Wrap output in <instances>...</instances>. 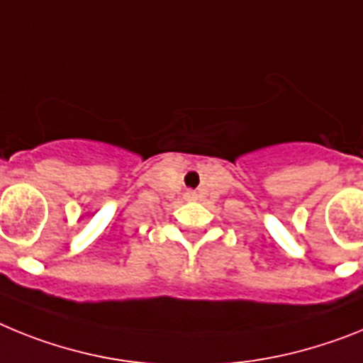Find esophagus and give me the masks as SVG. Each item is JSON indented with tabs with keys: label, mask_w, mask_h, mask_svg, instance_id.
I'll return each instance as SVG.
<instances>
[{
	"label": "esophagus",
	"mask_w": 363,
	"mask_h": 363,
	"mask_svg": "<svg viewBox=\"0 0 363 363\" xmlns=\"http://www.w3.org/2000/svg\"><path fill=\"white\" fill-rule=\"evenodd\" d=\"M197 195H195V191H186V199L188 201H194Z\"/></svg>",
	"instance_id": "34e87169"
}]
</instances>
